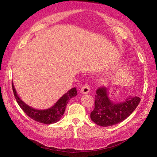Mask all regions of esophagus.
I'll return each mask as SVG.
<instances>
[{
    "label": "esophagus",
    "instance_id": "34e87169",
    "mask_svg": "<svg viewBox=\"0 0 157 157\" xmlns=\"http://www.w3.org/2000/svg\"><path fill=\"white\" fill-rule=\"evenodd\" d=\"M90 92V86L88 84H85L82 86V88L80 90V92L82 94H88Z\"/></svg>",
    "mask_w": 157,
    "mask_h": 157
}]
</instances>
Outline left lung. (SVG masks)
Masks as SVG:
<instances>
[{"label":"left lung","instance_id":"8db88e82","mask_svg":"<svg viewBox=\"0 0 157 157\" xmlns=\"http://www.w3.org/2000/svg\"><path fill=\"white\" fill-rule=\"evenodd\" d=\"M109 90L100 87L95 96V107L90 113V118L100 126H110L118 124L134 111L140 102L137 96L128 97L124 101L115 103L109 98Z\"/></svg>","mask_w":157,"mask_h":157}]
</instances>
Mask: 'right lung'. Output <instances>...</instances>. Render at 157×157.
<instances>
[{
	"label": "right lung",
	"instance_id": "obj_1",
	"mask_svg": "<svg viewBox=\"0 0 157 157\" xmlns=\"http://www.w3.org/2000/svg\"><path fill=\"white\" fill-rule=\"evenodd\" d=\"M12 84L14 96L23 112L25 113L26 115L32 119L45 124H53L59 121L61 117L63 115L68 101L77 95V88L75 87L73 88L65 93L62 97H61L59 100L50 108L44 110H39L27 105L23 102L17 95L13 82H12Z\"/></svg>",
	"mask_w": 157,
	"mask_h": 157
}]
</instances>
